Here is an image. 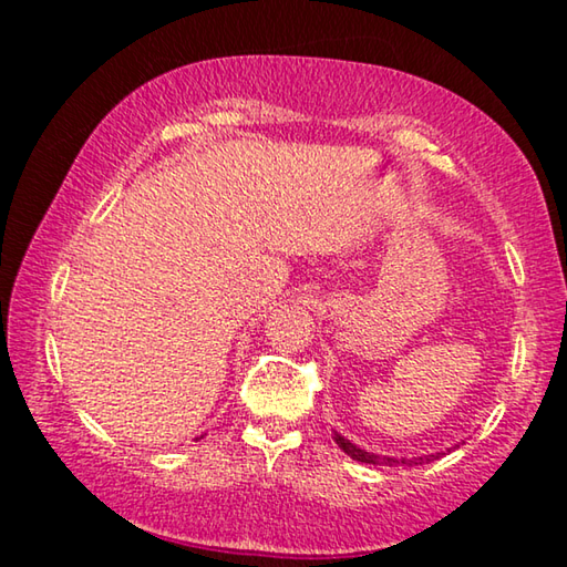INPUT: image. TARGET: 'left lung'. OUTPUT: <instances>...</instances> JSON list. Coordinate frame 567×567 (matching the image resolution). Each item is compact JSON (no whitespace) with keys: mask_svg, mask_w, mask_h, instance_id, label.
<instances>
[{"mask_svg":"<svg viewBox=\"0 0 567 567\" xmlns=\"http://www.w3.org/2000/svg\"><path fill=\"white\" fill-rule=\"evenodd\" d=\"M334 437V443L340 445V450L344 455H350L352 460H358V463H364V465H422V463H430V460H437L440 455L443 453H435V455H422V457H412V460H408V457H388V455H375V453H368V450H362V447H358L354 443H350L348 437H342L340 433H334L332 435ZM455 447H460V445H455Z\"/></svg>","mask_w":567,"mask_h":567,"instance_id":"left-lung-1","label":"left lung"}]
</instances>
